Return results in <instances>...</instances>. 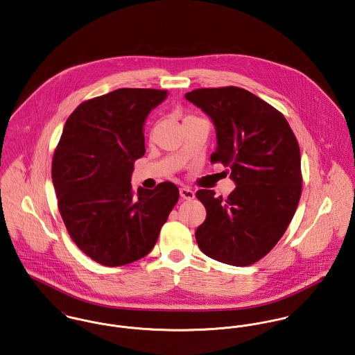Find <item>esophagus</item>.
Wrapping results in <instances>:
<instances>
[{
	"instance_id": "obj_1",
	"label": "esophagus",
	"mask_w": 355,
	"mask_h": 355,
	"mask_svg": "<svg viewBox=\"0 0 355 355\" xmlns=\"http://www.w3.org/2000/svg\"><path fill=\"white\" fill-rule=\"evenodd\" d=\"M180 196L184 200H191V198H194V191H191V188H188V187H182L180 189Z\"/></svg>"
}]
</instances>
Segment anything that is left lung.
<instances>
[{
	"mask_svg": "<svg viewBox=\"0 0 355 355\" xmlns=\"http://www.w3.org/2000/svg\"><path fill=\"white\" fill-rule=\"evenodd\" d=\"M185 98L211 117L218 139L211 162L230 167L236 185L225 200L196 193L207 209L197 245L218 262L252 265L282 238L299 205L297 139L282 113L242 87L196 89Z\"/></svg>",
	"mask_w": 355,
	"mask_h": 355,
	"instance_id": "left-lung-1",
	"label": "left lung"
}]
</instances>
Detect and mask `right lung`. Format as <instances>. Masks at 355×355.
<instances>
[{"label": "right lung", "mask_w": 355, "mask_h": 355, "mask_svg": "<svg viewBox=\"0 0 355 355\" xmlns=\"http://www.w3.org/2000/svg\"><path fill=\"white\" fill-rule=\"evenodd\" d=\"M166 90L123 87L87 100L63 128L53 158L58 208L74 243L104 266L146 257L178 201L173 182L139 188L131 175L146 153L143 127Z\"/></svg>", "instance_id": "right-lung-1"}]
</instances>
